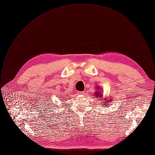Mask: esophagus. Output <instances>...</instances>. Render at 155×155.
Masks as SVG:
<instances>
[{
    "label": "esophagus",
    "mask_w": 155,
    "mask_h": 155,
    "mask_svg": "<svg viewBox=\"0 0 155 155\" xmlns=\"http://www.w3.org/2000/svg\"><path fill=\"white\" fill-rule=\"evenodd\" d=\"M78 94H84V92L83 91H78Z\"/></svg>",
    "instance_id": "obj_1"
}]
</instances>
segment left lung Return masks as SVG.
<instances>
[{"instance_id":"8db88e82","label":"left lung","mask_w":155,"mask_h":155,"mask_svg":"<svg viewBox=\"0 0 155 155\" xmlns=\"http://www.w3.org/2000/svg\"><path fill=\"white\" fill-rule=\"evenodd\" d=\"M96 88V91H95L96 92L94 93V96L97 98L101 99V100L103 101L101 104L102 105H104V107H108L110 102L112 101V99H110L111 97L107 98V97L105 96V98H102L103 97V93L102 92L101 93V91H100L101 89L100 87H99V86H97ZM98 100H99V99H98Z\"/></svg>"}]
</instances>
